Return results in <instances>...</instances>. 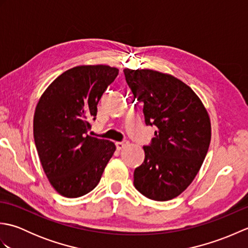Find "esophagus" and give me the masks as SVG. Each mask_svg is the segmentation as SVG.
I'll use <instances>...</instances> for the list:
<instances>
[{
    "label": "esophagus",
    "mask_w": 248,
    "mask_h": 248,
    "mask_svg": "<svg viewBox=\"0 0 248 248\" xmlns=\"http://www.w3.org/2000/svg\"><path fill=\"white\" fill-rule=\"evenodd\" d=\"M128 144H129V141H128V140L117 141V143H116V147H117V149H118V150H121L123 148H124V147L127 146Z\"/></svg>",
    "instance_id": "obj_1"
}]
</instances>
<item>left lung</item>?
Segmentation results:
<instances>
[{
  "mask_svg": "<svg viewBox=\"0 0 248 248\" xmlns=\"http://www.w3.org/2000/svg\"><path fill=\"white\" fill-rule=\"evenodd\" d=\"M125 81L143 105L145 124L155 125L144 146L145 160L134 170V186L147 198L179 196L196 177L211 140L207 109L193 89L167 73L124 69Z\"/></svg>",
  "mask_w": 248,
  "mask_h": 248,
  "instance_id": "obj_1",
  "label": "left lung"
}]
</instances>
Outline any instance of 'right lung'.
Returning a JSON list of instances; mask_svg holds the SVG:
<instances>
[{
	"label": "right lung",
	"instance_id": "obj_1",
	"mask_svg": "<svg viewBox=\"0 0 248 248\" xmlns=\"http://www.w3.org/2000/svg\"><path fill=\"white\" fill-rule=\"evenodd\" d=\"M118 69L78 66L62 73L40 97L34 115V140L46 176L68 198L96 187L114 155L113 141L89 136L97 105Z\"/></svg>",
	"mask_w": 248,
	"mask_h": 248
}]
</instances>
